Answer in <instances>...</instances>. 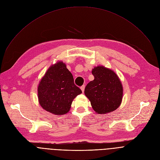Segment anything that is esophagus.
I'll list each match as a JSON object with an SVG mask.
<instances>
[{
  "mask_svg": "<svg viewBox=\"0 0 160 160\" xmlns=\"http://www.w3.org/2000/svg\"><path fill=\"white\" fill-rule=\"evenodd\" d=\"M80 89H81L83 93V91H84V89H85V86H84V85H83L82 86H81V87H80Z\"/></svg>",
  "mask_w": 160,
  "mask_h": 160,
  "instance_id": "obj_1",
  "label": "esophagus"
}]
</instances>
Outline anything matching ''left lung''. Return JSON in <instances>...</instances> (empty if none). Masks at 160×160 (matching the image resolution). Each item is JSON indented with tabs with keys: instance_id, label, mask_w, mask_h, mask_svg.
I'll list each match as a JSON object with an SVG mask.
<instances>
[{
	"instance_id": "8db88e82",
	"label": "left lung",
	"mask_w": 160,
	"mask_h": 160,
	"mask_svg": "<svg viewBox=\"0 0 160 160\" xmlns=\"http://www.w3.org/2000/svg\"><path fill=\"white\" fill-rule=\"evenodd\" d=\"M94 80L89 82L84 91L94 111L106 114L115 111L122 102L123 88L117 74L112 69L98 65L92 69Z\"/></svg>"
}]
</instances>
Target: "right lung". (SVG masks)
<instances>
[{
	"instance_id": "add662e5",
	"label": "right lung",
	"mask_w": 160,
	"mask_h": 160,
	"mask_svg": "<svg viewBox=\"0 0 160 160\" xmlns=\"http://www.w3.org/2000/svg\"><path fill=\"white\" fill-rule=\"evenodd\" d=\"M82 93L81 89L74 84L71 72L62 61L49 67L38 88L40 106L56 115L68 113L74 98Z\"/></svg>"
}]
</instances>
